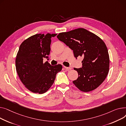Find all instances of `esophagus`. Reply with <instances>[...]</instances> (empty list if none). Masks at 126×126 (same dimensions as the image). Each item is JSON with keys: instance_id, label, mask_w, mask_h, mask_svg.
<instances>
[{"instance_id": "obj_1", "label": "esophagus", "mask_w": 126, "mask_h": 126, "mask_svg": "<svg viewBox=\"0 0 126 126\" xmlns=\"http://www.w3.org/2000/svg\"><path fill=\"white\" fill-rule=\"evenodd\" d=\"M64 68L65 69L68 70H70L72 69V68H70V67H66V66H64Z\"/></svg>"}]
</instances>
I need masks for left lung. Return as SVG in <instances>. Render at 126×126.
<instances>
[{
	"label": "left lung",
	"mask_w": 126,
	"mask_h": 126,
	"mask_svg": "<svg viewBox=\"0 0 126 126\" xmlns=\"http://www.w3.org/2000/svg\"><path fill=\"white\" fill-rule=\"evenodd\" d=\"M57 38L73 50L75 57H83L82 68H74L78 73V78L73 81L74 84L83 92L99 87L109 70V56L104 42L82 28L60 33Z\"/></svg>",
	"instance_id": "1"
}]
</instances>
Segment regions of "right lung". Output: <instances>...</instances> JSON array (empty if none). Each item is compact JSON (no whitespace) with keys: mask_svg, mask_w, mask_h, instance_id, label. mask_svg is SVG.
I'll return each mask as SVG.
<instances>
[{"mask_svg":"<svg viewBox=\"0 0 126 126\" xmlns=\"http://www.w3.org/2000/svg\"><path fill=\"white\" fill-rule=\"evenodd\" d=\"M57 33L35 34L21 43L16 58V69L21 82L33 93L42 94L53 85L61 64L51 65L44 58H48L51 38Z\"/></svg>","mask_w":126,"mask_h":126,"instance_id":"right-lung-1","label":"right lung"}]
</instances>
